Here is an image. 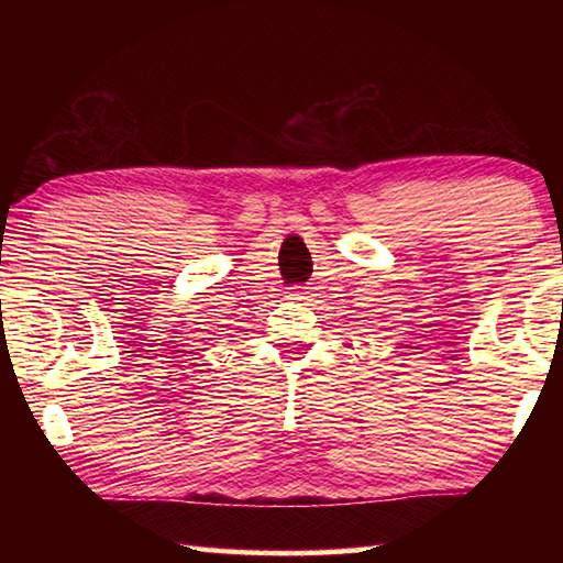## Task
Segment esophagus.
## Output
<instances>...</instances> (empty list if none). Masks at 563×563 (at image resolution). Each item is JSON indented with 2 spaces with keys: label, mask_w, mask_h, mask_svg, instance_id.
<instances>
[{
  "label": "esophagus",
  "mask_w": 563,
  "mask_h": 563,
  "mask_svg": "<svg viewBox=\"0 0 563 563\" xmlns=\"http://www.w3.org/2000/svg\"><path fill=\"white\" fill-rule=\"evenodd\" d=\"M290 295H292V300H300V302H310L312 300V292L308 288H295Z\"/></svg>",
  "instance_id": "34e87169"
}]
</instances>
